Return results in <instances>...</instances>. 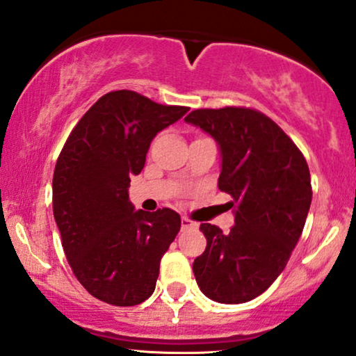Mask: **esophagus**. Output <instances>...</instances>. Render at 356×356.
<instances>
[{"mask_svg": "<svg viewBox=\"0 0 356 356\" xmlns=\"http://www.w3.org/2000/svg\"><path fill=\"white\" fill-rule=\"evenodd\" d=\"M181 222H182V229H191V227H197L198 226L195 221H192L191 218H187V216H182Z\"/></svg>", "mask_w": 356, "mask_h": 356, "instance_id": "obj_1", "label": "esophagus"}]
</instances>
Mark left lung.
Wrapping results in <instances>:
<instances>
[{"label":"left lung","mask_w":356,"mask_h":356,"mask_svg":"<svg viewBox=\"0 0 356 356\" xmlns=\"http://www.w3.org/2000/svg\"><path fill=\"white\" fill-rule=\"evenodd\" d=\"M186 122L220 145L218 187L236 207L229 233L200 225L207 249L193 260V275L213 301H250L277 280L300 241L312 198L309 168L295 141L255 108H195Z\"/></svg>","instance_id":"1"}]
</instances>
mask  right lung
Here are the masks:
<instances>
[{
	"label": "right lung",
	"instance_id": "1",
	"mask_svg": "<svg viewBox=\"0 0 356 356\" xmlns=\"http://www.w3.org/2000/svg\"><path fill=\"white\" fill-rule=\"evenodd\" d=\"M187 111L111 91L76 123L56 159L54 216L66 260L89 295L107 305L136 306L153 295L161 259L181 229L170 208L135 211L129 187L151 140Z\"/></svg>",
	"mask_w": 356,
	"mask_h": 356
}]
</instances>
